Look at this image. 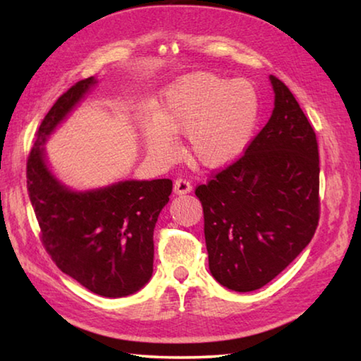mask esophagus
<instances>
[{
    "label": "esophagus",
    "mask_w": 361,
    "mask_h": 361,
    "mask_svg": "<svg viewBox=\"0 0 361 361\" xmlns=\"http://www.w3.org/2000/svg\"><path fill=\"white\" fill-rule=\"evenodd\" d=\"M191 191H192V185L188 180L178 178V180L173 183V192L175 194L183 195V194H188V192H191Z\"/></svg>",
    "instance_id": "esophagus-1"
}]
</instances>
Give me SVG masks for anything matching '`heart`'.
Wrapping results in <instances>:
<instances>
[{"label":"heart","instance_id":"obj_1","mask_svg":"<svg viewBox=\"0 0 361 361\" xmlns=\"http://www.w3.org/2000/svg\"><path fill=\"white\" fill-rule=\"evenodd\" d=\"M259 99L252 82L215 73H191L164 92L157 118L145 122V145L159 161L178 151L175 135H186L189 157L205 169H221L242 156L253 137Z\"/></svg>","mask_w":361,"mask_h":361}]
</instances>
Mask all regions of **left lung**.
I'll use <instances>...</instances> for the list:
<instances>
[{
    "mask_svg": "<svg viewBox=\"0 0 361 361\" xmlns=\"http://www.w3.org/2000/svg\"><path fill=\"white\" fill-rule=\"evenodd\" d=\"M271 119L239 161L195 189L212 276L255 291L309 245L319 224V145L290 89L269 76Z\"/></svg>",
    "mask_w": 361,
    "mask_h": 361,
    "instance_id": "left-lung-1",
    "label": "left lung"
}]
</instances>
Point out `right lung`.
Wrapping results in <instances>:
<instances>
[{
  "label": "right lung",
  "instance_id": "1",
  "mask_svg": "<svg viewBox=\"0 0 361 361\" xmlns=\"http://www.w3.org/2000/svg\"><path fill=\"white\" fill-rule=\"evenodd\" d=\"M95 84L94 76L82 79L49 109L28 156L27 188L42 243L60 271L95 295L124 298L152 276V234L172 180H124L76 191L54 175L44 145Z\"/></svg>",
  "mask_w": 361,
  "mask_h": 361
}]
</instances>
